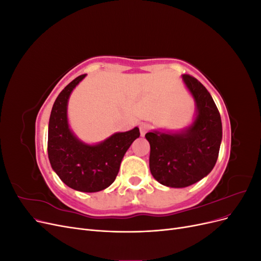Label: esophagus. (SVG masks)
Masks as SVG:
<instances>
[{
  "label": "esophagus",
  "mask_w": 261,
  "mask_h": 261,
  "mask_svg": "<svg viewBox=\"0 0 261 261\" xmlns=\"http://www.w3.org/2000/svg\"><path fill=\"white\" fill-rule=\"evenodd\" d=\"M149 128H150V125H149V124H147V123H141V124L139 125L140 135H141V136H145L146 133L149 130Z\"/></svg>",
  "instance_id": "obj_1"
}]
</instances>
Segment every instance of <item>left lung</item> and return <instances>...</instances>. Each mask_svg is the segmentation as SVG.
<instances>
[{"instance_id": "1", "label": "left lung", "mask_w": 261, "mask_h": 261, "mask_svg": "<svg viewBox=\"0 0 261 261\" xmlns=\"http://www.w3.org/2000/svg\"><path fill=\"white\" fill-rule=\"evenodd\" d=\"M181 78L195 101L194 122L180 132L146 134L150 172L160 184L173 188L191 186L207 176L216 165L222 140L221 116L211 94L191 75Z\"/></svg>"}]
</instances>
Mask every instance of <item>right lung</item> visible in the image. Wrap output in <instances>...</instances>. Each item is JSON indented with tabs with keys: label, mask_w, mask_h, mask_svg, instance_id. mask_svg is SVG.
<instances>
[{
	"label": "right lung",
	"mask_w": 261,
	"mask_h": 261,
	"mask_svg": "<svg viewBox=\"0 0 261 261\" xmlns=\"http://www.w3.org/2000/svg\"><path fill=\"white\" fill-rule=\"evenodd\" d=\"M85 77L86 74L70 82L54 102L49 121L48 155L63 183L78 192L96 193L115 180L124 154L140 133L138 127L115 133L96 145L78 139L69 128L67 103L70 93Z\"/></svg>",
	"instance_id": "obj_1"
}]
</instances>
